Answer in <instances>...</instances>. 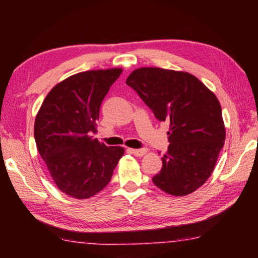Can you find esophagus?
Listing matches in <instances>:
<instances>
[{
    "instance_id": "obj_1",
    "label": "esophagus",
    "mask_w": 258,
    "mask_h": 258,
    "mask_svg": "<svg viewBox=\"0 0 258 258\" xmlns=\"http://www.w3.org/2000/svg\"><path fill=\"white\" fill-rule=\"evenodd\" d=\"M130 151L132 152L133 155L138 156V157H142L143 155H146L148 152L147 149H130Z\"/></svg>"
}]
</instances>
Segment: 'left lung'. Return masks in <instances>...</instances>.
<instances>
[{"label":"left lung","instance_id":"8db88e82","mask_svg":"<svg viewBox=\"0 0 258 258\" xmlns=\"http://www.w3.org/2000/svg\"><path fill=\"white\" fill-rule=\"evenodd\" d=\"M126 84L167 121L169 146L154 184L175 197L190 195L212 175L224 146L225 126L216 95L186 72L157 67L138 68Z\"/></svg>","mask_w":258,"mask_h":258}]
</instances>
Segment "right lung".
Wrapping results in <instances>:
<instances>
[{"label":"right lung","mask_w":258,"mask_h":258,"mask_svg":"<svg viewBox=\"0 0 258 258\" xmlns=\"http://www.w3.org/2000/svg\"><path fill=\"white\" fill-rule=\"evenodd\" d=\"M121 68L87 71L58 83L43 101L34 124L37 150L58 189L87 199L108 185L124 155L94 139L100 106Z\"/></svg>","instance_id":"obj_1"}]
</instances>
